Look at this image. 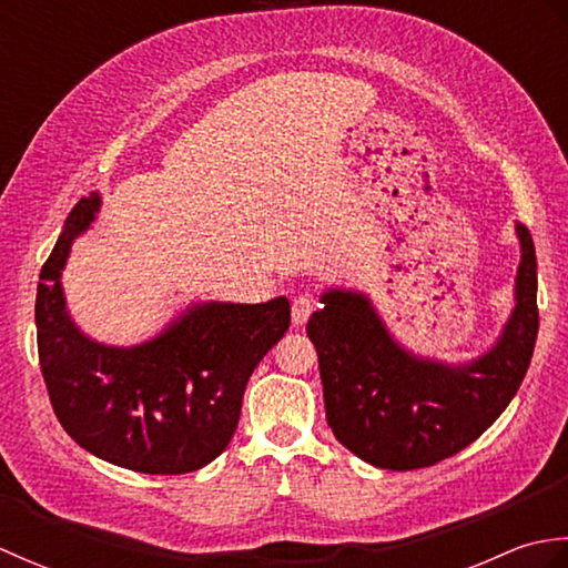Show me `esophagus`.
I'll list each match as a JSON object with an SVG mask.
<instances>
[{"mask_svg":"<svg viewBox=\"0 0 568 568\" xmlns=\"http://www.w3.org/2000/svg\"><path fill=\"white\" fill-rule=\"evenodd\" d=\"M320 303L312 295H300L293 300V327H303Z\"/></svg>","mask_w":568,"mask_h":568,"instance_id":"obj_1","label":"esophagus"}]
</instances>
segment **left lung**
<instances>
[{
    "label": "left lung",
    "mask_w": 568,
    "mask_h": 568,
    "mask_svg": "<svg viewBox=\"0 0 568 568\" xmlns=\"http://www.w3.org/2000/svg\"><path fill=\"white\" fill-rule=\"evenodd\" d=\"M517 236L513 315L496 346L464 366L405 352L366 295H322L307 336L320 356L327 422L348 452L390 470L434 466L476 442L510 405L539 332L535 241L525 224Z\"/></svg>",
    "instance_id": "8db88e82"
}]
</instances>
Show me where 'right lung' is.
<instances>
[{"label":"right lung","mask_w":568,"mask_h":568,"mask_svg":"<svg viewBox=\"0 0 568 568\" xmlns=\"http://www.w3.org/2000/svg\"><path fill=\"white\" fill-rule=\"evenodd\" d=\"M98 210V192L72 207L36 293L39 361L53 413L82 449L104 462L139 474H190L232 442L246 383L291 327V303H204L146 344L92 342L68 315L60 271Z\"/></svg>","instance_id":"right-lung-1"}]
</instances>
